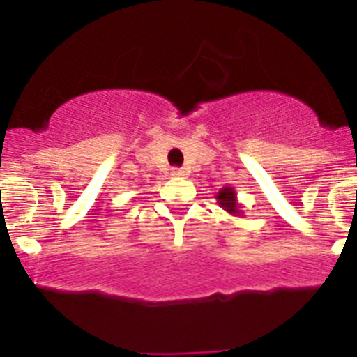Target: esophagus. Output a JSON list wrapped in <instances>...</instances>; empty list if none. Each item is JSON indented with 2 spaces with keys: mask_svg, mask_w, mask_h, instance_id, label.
<instances>
[{
  "mask_svg": "<svg viewBox=\"0 0 357 357\" xmlns=\"http://www.w3.org/2000/svg\"><path fill=\"white\" fill-rule=\"evenodd\" d=\"M172 173H173V175H175V176H185V175H188V172H185L184 168H173Z\"/></svg>",
  "mask_w": 357,
  "mask_h": 357,
  "instance_id": "esophagus-1",
  "label": "esophagus"
}]
</instances>
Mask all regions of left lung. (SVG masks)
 Masks as SVG:
<instances>
[{
	"instance_id": "8db88e82",
	"label": "left lung",
	"mask_w": 357,
	"mask_h": 357,
	"mask_svg": "<svg viewBox=\"0 0 357 357\" xmlns=\"http://www.w3.org/2000/svg\"><path fill=\"white\" fill-rule=\"evenodd\" d=\"M218 202H219V205H221L225 211L230 212V214H238V211H237L238 205H237V202H235V192L231 188L221 189V192L218 195Z\"/></svg>"
}]
</instances>
